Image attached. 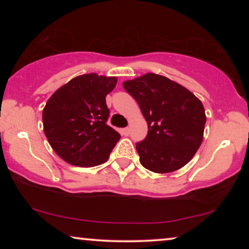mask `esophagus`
Listing matches in <instances>:
<instances>
[{
  "instance_id": "34e87169",
  "label": "esophagus",
  "mask_w": 249,
  "mask_h": 249,
  "mask_svg": "<svg viewBox=\"0 0 249 249\" xmlns=\"http://www.w3.org/2000/svg\"><path fill=\"white\" fill-rule=\"evenodd\" d=\"M121 134L124 136H129V134H130V130H129V128H124L121 130Z\"/></svg>"
}]
</instances>
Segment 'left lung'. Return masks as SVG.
Returning a JSON list of instances; mask_svg holds the SVG:
<instances>
[{"label":"left lung","mask_w":249,"mask_h":249,"mask_svg":"<svg viewBox=\"0 0 249 249\" xmlns=\"http://www.w3.org/2000/svg\"><path fill=\"white\" fill-rule=\"evenodd\" d=\"M122 85L147 121V136L136 144L142 165L155 173L185 166L203 142L206 115L202 102L161 74L145 73Z\"/></svg>","instance_id":"1"}]
</instances>
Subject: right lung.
I'll use <instances>...</instances> for the list:
<instances>
[{
  "mask_svg": "<svg viewBox=\"0 0 249 249\" xmlns=\"http://www.w3.org/2000/svg\"><path fill=\"white\" fill-rule=\"evenodd\" d=\"M117 77L86 73L74 77L49 98L43 110L44 132L53 151L76 166L107 162L120 134L107 124L105 97Z\"/></svg>",
  "mask_w": 249,
  "mask_h": 249,
  "instance_id": "add662e5",
  "label": "right lung"
}]
</instances>
